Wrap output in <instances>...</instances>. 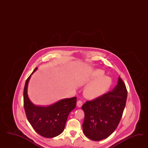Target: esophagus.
<instances>
[{"mask_svg":"<svg viewBox=\"0 0 148 148\" xmlns=\"http://www.w3.org/2000/svg\"><path fill=\"white\" fill-rule=\"evenodd\" d=\"M76 105H77V106L78 108H81V107L82 106V102L81 100H78V101H77Z\"/></svg>","mask_w":148,"mask_h":148,"instance_id":"esophagus-1","label":"esophagus"}]
</instances>
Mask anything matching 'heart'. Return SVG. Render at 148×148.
Listing matches in <instances>:
<instances>
[{"mask_svg":"<svg viewBox=\"0 0 148 148\" xmlns=\"http://www.w3.org/2000/svg\"><path fill=\"white\" fill-rule=\"evenodd\" d=\"M93 78L96 79L87 86L84 92L86 97L90 99L97 98L101 96L108 91L112 85L111 78L103 75L102 71H95Z\"/></svg>","mask_w":148,"mask_h":148,"instance_id":"b5f03b06","label":"heart"}]
</instances>
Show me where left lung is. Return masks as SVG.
<instances>
[{"instance_id": "obj_1", "label": "left lung", "mask_w": 148, "mask_h": 148, "mask_svg": "<svg viewBox=\"0 0 148 148\" xmlns=\"http://www.w3.org/2000/svg\"><path fill=\"white\" fill-rule=\"evenodd\" d=\"M127 95L125 84L119 77L118 84L112 91L87 101L82 105L85 113L83 132L87 137L99 141L112 134L121 119Z\"/></svg>"}]
</instances>
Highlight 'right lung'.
<instances>
[{
	"label": "right lung",
	"mask_w": 148,
	"mask_h": 148,
	"mask_svg": "<svg viewBox=\"0 0 148 148\" xmlns=\"http://www.w3.org/2000/svg\"><path fill=\"white\" fill-rule=\"evenodd\" d=\"M37 68L27 79L24 88V107L27 119L36 132L47 138L61 134L64 129L69 113L76 106V97L64 99L48 106H36L28 98L29 81Z\"/></svg>",
	"instance_id": "1"
}]
</instances>
